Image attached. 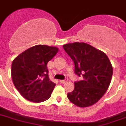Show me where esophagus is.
I'll use <instances>...</instances> for the list:
<instances>
[{
    "mask_svg": "<svg viewBox=\"0 0 126 126\" xmlns=\"http://www.w3.org/2000/svg\"><path fill=\"white\" fill-rule=\"evenodd\" d=\"M67 81H68V79H65V80H60L59 82L61 83H65L67 82Z\"/></svg>",
    "mask_w": 126,
    "mask_h": 126,
    "instance_id": "34e87169",
    "label": "esophagus"
}]
</instances>
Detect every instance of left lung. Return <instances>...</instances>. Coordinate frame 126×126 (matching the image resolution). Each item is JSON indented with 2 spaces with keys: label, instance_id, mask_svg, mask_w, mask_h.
<instances>
[{
  "label": "left lung",
  "instance_id": "8db88e82",
  "mask_svg": "<svg viewBox=\"0 0 126 126\" xmlns=\"http://www.w3.org/2000/svg\"><path fill=\"white\" fill-rule=\"evenodd\" d=\"M74 63V73L83 80L74 82V89L67 93L71 102L79 107L92 106L106 93L113 74L107 55L102 51L83 42L63 45Z\"/></svg>",
  "mask_w": 126,
  "mask_h": 126
}]
</instances>
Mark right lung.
<instances>
[{
	"label": "right lung",
	"mask_w": 126,
	"mask_h": 126,
	"mask_svg": "<svg viewBox=\"0 0 126 126\" xmlns=\"http://www.w3.org/2000/svg\"><path fill=\"white\" fill-rule=\"evenodd\" d=\"M59 48L38 45L24 51L13 60L11 78L22 96L34 103L44 102L50 97L55 84L48 74L47 63Z\"/></svg>",
	"instance_id": "right-lung-1"
}]
</instances>
